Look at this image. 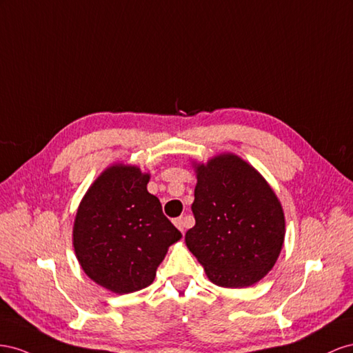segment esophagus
<instances>
[{
	"label": "esophagus",
	"mask_w": 353,
	"mask_h": 353,
	"mask_svg": "<svg viewBox=\"0 0 353 353\" xmlns=\"http://www.w3.org/2000/svg\"><path fill=\"white\" fill-rule=\"evenodd\" d=\"M185 223H186V220L183 219V217H179V219H176L174 220V225H176V228L180 230V232H185Z\"/></svg>",
	"instance_id": "34e87169"
}]
</instances>
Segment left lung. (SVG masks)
<instances>
[{"label": "left lung", "instance_id": "left-lung-1", "mask_svg": "<svg viewBox=\"0 0 353 353\" xmlns=\"http://www.w3.org/2000/svg\"><path fill=\"white\" fill-rule=\"evenodd\" d=\"M195 168V226L185 235L188 248L213 284H256L274 268L284 244L279 199L259 171L234 154Z\"/></svg>", "mask_w": 353, "mask_h": 353}]
</instances>
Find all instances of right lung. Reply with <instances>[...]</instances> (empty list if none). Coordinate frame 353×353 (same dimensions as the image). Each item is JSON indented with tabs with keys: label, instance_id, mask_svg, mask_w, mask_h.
Instances as JSON below:
<instances>
[{
	"label": "right lung",
	"instance_id": "right-lung-1",
	"mask_svg": "<svg viewBox=\"0 0 353 353\" xmlns=\"http://www.w3.org/2000/svg\"><path fill=\"white\" fill-rule=\"evenodd\" d=\"M134 165L106 168L90 186L74 221V250L88 278L118 294L154 283L157 268L182 234L148 192Z\"/></svg>",
	"mask_w": 353,
	"mask_h": 353
}]
</instances>
